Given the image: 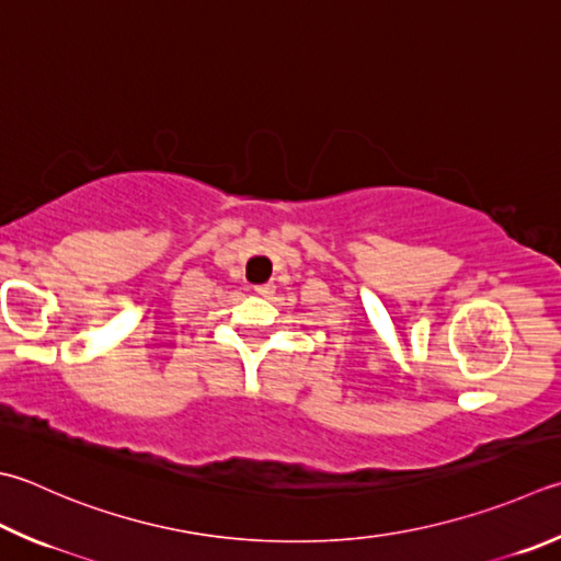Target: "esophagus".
Returning a JSON list of instances; mask_svg holds the SVG:
<instances>
[{
  "label": "esophagus",
  "instance_id": "obj_1",
  "mask_svg": "<svg viewBox=\"0 0 561 561\" xmlns=\"http://www.w3.org/2000/svg\"><path fill=\"white\" fill-rule=\"evenodd\" d=\"M253 290H256L259 295H263V298H268V295L276 293V285H273V283H261V285H256V288H253Z\"/></svg>",
  "mask_w": 561,
  "mask_h": 561
}]
</instances>
